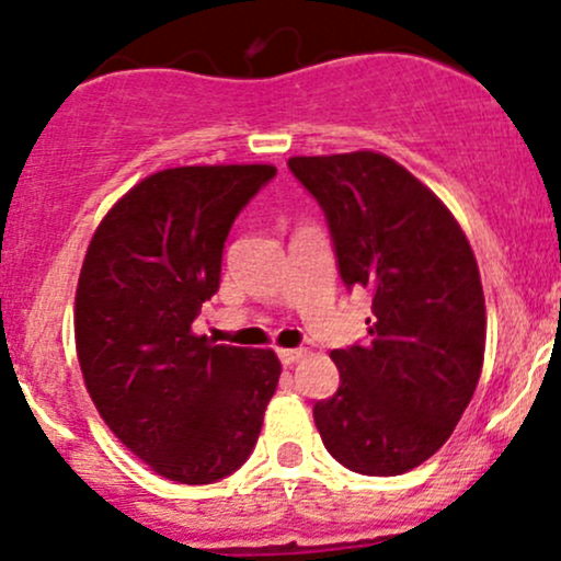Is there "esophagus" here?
<instances>
[{"label":"esophagus","mask_w":561,"mask_h":561,"mask_svg":"<svg viewBox=\"0 0 561 561\" xmlns=\"http://www.w3.org/2000/svg\"><path fill=\"white\" fill-rule=\"evenodd\" d=\"M305 355H307V350H301V347H297V350H278V357H280L283 365L299 363Z\"/></svg>","instance_id":"1"}]
</instances>
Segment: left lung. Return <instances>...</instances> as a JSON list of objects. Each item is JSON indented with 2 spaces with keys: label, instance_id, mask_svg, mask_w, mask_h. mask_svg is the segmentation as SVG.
<instances>
[{
  "label": "left lung",
  "instance_id": "1",
  "mask_svg": "<svg viewBox=\"0 0 561 561\" xmlns=\"http://www.w3.org/2000/svg\"><path fill=\"white\" fill-rule=\"evenodd\" d=\"M288 169L325 214L344 286L370 294L368 342L331 352L339 389L314 402V426L357 474L411 471L443 448L480 381L474 254L443 201L387 156H294Z\"/></svg>",
  "mask_w": 561,
  "mask_h": 561
}]
</instances>
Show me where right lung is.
I'll use <instances>...</instances> for the list:
<instances>
[{
  "mask_svg": "<svg viewBox=\"0 0 561 561\" xmlns=\"http://www.w3.org/2000/svg\"><path fill=\"white\" fill-rule=\"evenodd\" d=\"M270 163L150 174L94 230L77 288V352L111 432L167 480L209 484L254 450L280 363L193 333L222 249Z\"/></svg>",
  "mask_w": 561,
  "mask_h": 561,
  "instance_id": "1",
  "label": "right lung"
}]
</instances>
